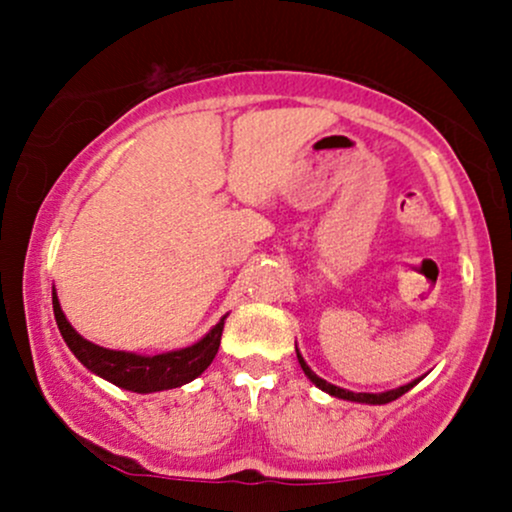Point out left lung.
<instances>
[{
    "label": "left lung",
    "mask_w": 512,
    "mask_h": 512,
    "mask_svg": "<svg viewBox=\"0 0 512 512\" xmlns=\"http://www.w3.org/2000/svg\"><path fill=\"white\" fill-rule=\"evenodd\" d=\"M296 356H298V363H301L303 373L308 375V378H310V383L320 387V390H325L327 395H332V397H339V399H349V402H361V404H387V402H395L397 397H402L404 392H409L411 387H414V385L419 383V380H421V378H419V380H414V383H409V385H402V387H397V390L378 392V395H373V392H349V390H344V387H337V385L327 383V380H322L320 375H315L313 370H310L308 363L303 361L301 351H298V349H296Z\"/></svg>",
    "instance_id": "obj_1"
}]
</instances>
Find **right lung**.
Segmentation results:
<instances>
[{"label": "right lung", "instance_id": "1", "mask_svg": "<svg viewBox=\"0 0 512 512\" xmlns=\"http://www.w3.org/2000/svg\"><path fill=\"white\" fill-rule=\"evenodd\" d=\"M52 310H55V320L62 332V339L67 342L69 349H72V354L79 358L91 373L101 375V378L122 387V390L139 392V395L173 390V387L190 383L197 375H202L204 370L209 368V363L214 361L216 351H219L223 320H226V315H223L197 344L185 346V349L178 351H166V354L142 356L132 354V351L103 349V346L81 337V334L69 325L67 317H64L62 305L57 301L55 291H52Z\"/></svg>", "mask_w": 512, "mask_h": 512}]
</instances>
